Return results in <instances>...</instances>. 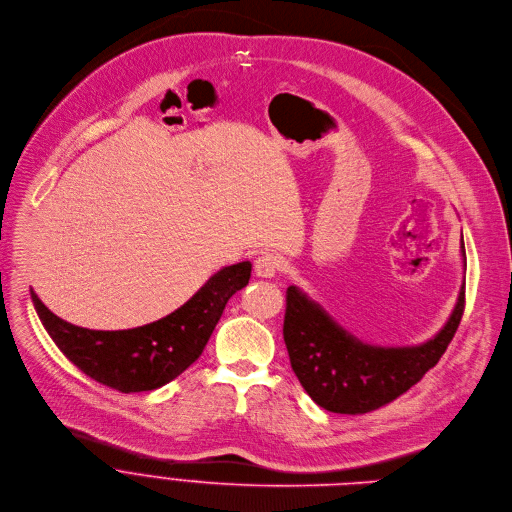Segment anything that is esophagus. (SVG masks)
I'll list each match as a JSON object with an SVG mask.
<instances>
[{
	"mask_svg": "<svg viewBox=\"0 0 512 512\" xmlns=\"http://www.w3.org/2000/svg\"><path fill=\"white\" fill-rule=\"evenodd\" d=\"M282 257L275 255V253H261L255 259V273L257 277H273L282 271Z\"/></svg>",
	"mask_w": 512,
	"mask_h": 512,
	"instance_id": "1",
	"label": "esophagus"
}]
</instances>
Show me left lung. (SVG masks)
<instances>
[{"label": "left lung", "instance_id": "1", "mask_svg": "<svg viewBox=\"0 0 512 512\" xmlns=\"http://www.w3.org/2000/svg\"><path fill=\"white\" fill-rule=\"evenodd\" d=\"M466 255V247H461ZM463 310L466 286L443 331L425 345L384 349L347 335L294 286L286 290L284 341L296 378L324 410L339 414L374 412L423 380L449 347Z\"/></svg>", "mask_w": 512, "mask_h": 512}]
</instances>
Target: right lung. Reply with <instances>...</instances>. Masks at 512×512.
Here are the masks:
<instances>
[{"mask_svg":"<svg viewBox=\"0 0 512 512\" xmlns=\"http://www.w3.org/2000/svg\"><path fill=\"white\" fill-rule=\"evenodd\" d=\"M251 280V263L220 269L169 316L128 331H89L59 318L32 292V302L63 355L85 376L122 394L149 392L183 374L204 351L232 294Z\"/></svg>","mask_w":512,"mask_h":512,"instance_id":"right-lung-1","label":"right lung"}]
</instances>
